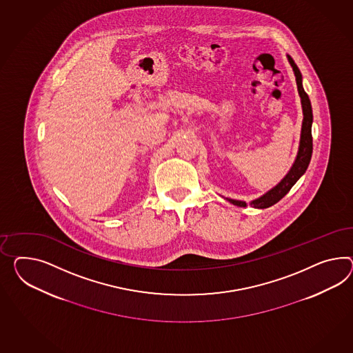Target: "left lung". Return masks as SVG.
Listing matches in <instances>:
<instances>
[{"instance_id":"1","label":"left lung","mask_w":353,"mask_h":353,"mask_svg":"<svg viewBox=\"0 0 353 353\" xmlns=\"http://www.w3.org/2000/svg\"><path fill=\"white\" fill-rule=\"evenodd\" d=\"M288 60H290L294 75H296L297 88H299L302 110H303V123H302L299 154H297L293 166L290 168V172L284 176V179L276 187H274L272 190H269L266 194H263L260 199H254L251 202V206L254 208H268L272 206V205H275L276 202H279L290 192V188L296 184V181H299V178L307 170L308 163L311 161V154H312V133H311L312 109H311V102L308 99L307 93L305 92L303 87H302V75L299 72V66L296 65L290 56H288ZM226 199L235 206H239V208L247 206V203L243 201H236V199Z\"/></svg>"}]
</instances>
